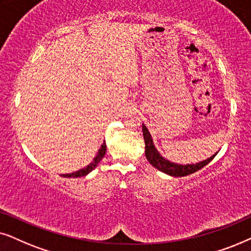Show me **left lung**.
Returning a JSON list of instances; mask_svg holds the SVG:
<instances>
[{
  "label": "left lung",
  "instance_id": "left-lung-1",
  "mask_svg": "<svg viewBox=\"0 0 251 251\" xmlns=\"http://www.w3.org/2000/svg\"><path fill=\"white\" fill-rule=\"evenodd\" d=\"M142 133L146 143V158L148 159V162L153 168L171 176H185L192 175V173L199 171V170L204 168L206 164H209L218 153V151H217L210 158H206L202 162L196 163V164H178V163H173L160 155L158 150L156 149L155 145H153L151 134H150L148 128L146 127L145 124H142Z\"/></svg>",
  "mask_w": 251,
  "mask_h": 251
}]
</instances>
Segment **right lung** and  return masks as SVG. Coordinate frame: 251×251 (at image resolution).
Instances as JSON below:
<instances>
[{
  "label": "right lung",
  "instance_id": "add662e5",
  "mask_svg": "<svg viewBox=\"0 0 251 251\" xmlns=\"http://www.w3.org/2000/svg\"><path fill=\"white\" fill-rule=\"evenodd\" d=\"M105 151H106V145H105V141H103L101 147H100L98 153H96L94 159H93V162L89 163V164L85 166L83 169H80V170H78V171L72 172V173H66V175H62V176H64V178H78V176H87L89 172H92L93 170H94L96 166H98L100 162H101V159L105 155Z\"/></svg>",
  "mask_w": 251,
  "mask_h": 251
}]
</instances>
